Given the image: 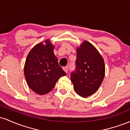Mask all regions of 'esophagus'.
<instances>
[{
    "instance_id": "34e87169",
    "label": "esophagus",
    "mask_w": 130,
    "mask_h": 130,
    "mask_svg": "<svg viewBox=\"0 0 130 130\" xmlns=\"http://www.w3.org/2000/svg\"><path fill=\"white\" fill-rule=\"evenodd\" d=\"M63 70H64V71H65L66 73H68V67H63Z\"/></svg>"
}]
</instances>
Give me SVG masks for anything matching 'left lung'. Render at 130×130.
Here are the masks:
<instances>
[{"mask_svg":"<svg viewBox=\"0 0 130 130\" xmlns=\"http://www.w3.org/2000/svg\"><path fill=\"white\" fill-rule=\"evenodd\" d=\"M76 53V67L71 73V80L76 93L86 98L100 87L105 74L104 61L96 47L87 41L77 47Z\"/></svg>","mask_w":130,"mask_h":130,"instance_id":"left-lung-1","label":"left lung"}]
</instances>
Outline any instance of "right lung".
Returning a JSON list of instances; mask_svg holds the SVG:
<instances>
[{
  "mask_svg": "<svg viewBox=\"0 0 130 130\" xmlns=\"http://www.w3.org/2000/svg\"><path fill=\"white\" fill-rule=\"evenodd\" d=\"M37 44L27 56L24 76L31 90L38 95L51 92L60 77L66 75L54 53V45L50 40Z\"/></svg>",
  "mask_w": 130,
  "mask_h": 130,
  "instance_id": "add662e5",
  "label": "right lung"
}]
</instances>
